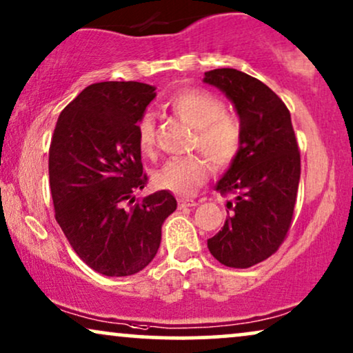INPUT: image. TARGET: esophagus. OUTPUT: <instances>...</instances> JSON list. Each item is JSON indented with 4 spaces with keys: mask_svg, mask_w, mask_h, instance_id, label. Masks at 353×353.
<instances>
[{
    "mask_svg": "<svg viewBox=\"0 0 353 353\" xmlns=\"http://www.w3.org/2000/svg\"><path fill=\"white\" fill-rule=\"evenodd\" d=\"M199 203H196L195 200H179V208H187V206H196Z\"/></svg>",
    "mask_w": 353,
    "mask_h": 353,
    "instance_id": "34e87169",
    "label": "esophagus"
}]
</instances>
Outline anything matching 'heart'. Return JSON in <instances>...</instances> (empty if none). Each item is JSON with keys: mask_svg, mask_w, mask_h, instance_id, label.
Segmentation results:
<instances>
[{"mask_svg": "<svg viewBox=\"0 0 353 353\" xmlns=\"http://www.w3.org/2000/svg\"><path fill=\"white\" fill-rule=\"evenodd\" d=\"M169 106L174 114L195 129L194 147L200 148L214 168H228L237 158L242 147L241 122L225 112L219 97L201 88H185L169 98ZM137 139L142 152H152L154 117L150 112L139 121ZM208 171V161L201 157L171 158L158 169L154 181L161 189L177 195H190L206 181Z\"/></svg>", "mask_w": 353, "mask_h": 353, "instance_id": "b5f03b06", "label": "heart"}]
</instances>
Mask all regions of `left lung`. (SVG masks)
Segmentation results:
<instances>
[{"mask_svg":"<svg viewBox=\"0 0 353 353\" xmlns=\"http://www.w3.org/2000/svg\"><path fill=\"white\" fill-rule=\"evenodd\" d=\"M203 82L219 88L236 108L242 128L237 158L214 189L234 194L232 214L208 239L216 260L250 268L284 242L294 216L300 181V153L283 100L270 87L237 69H213Z\"/></svg>","mask_w":353,"mask_h":353,"instance_id":"1","label":"left lung"}]
</instances>
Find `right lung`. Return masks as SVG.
I'll return each mask as SVG.
<instances>
[{
    "instance_id": "obj_1",
    "label": "right lung",
    "mask_w": 353,
    "mask_h": 353,
    "mask_svg": "<svg viewBox=\"0 0 353 353\" xmlns=\"http://www.w3.org/2000/svg\"><path fill=\"white\" fill-rule=\"evenodd\" d=\"M140 82L92 83L64 108L50 147L56 221L79 258L105 276H130L157 255L169 190L135 201L147 182L137 124L157 97Z\"/></svg>"
}]
</instances>
